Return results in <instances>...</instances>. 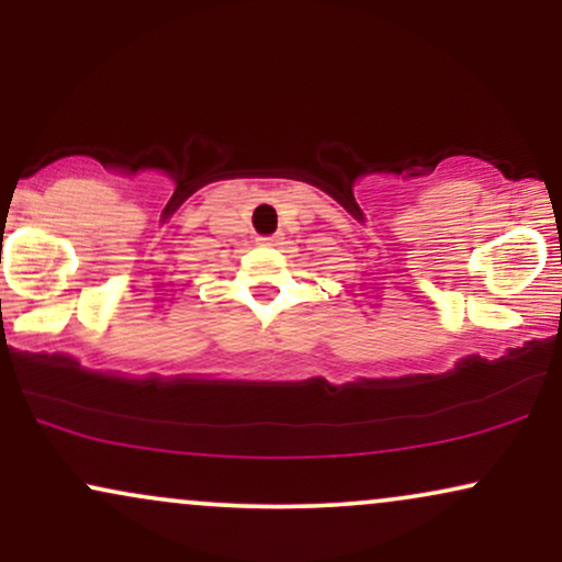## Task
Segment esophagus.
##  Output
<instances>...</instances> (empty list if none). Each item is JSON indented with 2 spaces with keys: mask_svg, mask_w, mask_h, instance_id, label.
<instances>
[{
  "mask_svg": "<svg viewBox=\"0 0 562 562\" xmlns=\"http://www.w3.org/2000/svg\"><path fill=\"white\" fill-rule=\"evenodd\" d=\"M259 243H263V245H277V243H280V235H269V237H259Z\"/></svg>",
  "mask_w": 562,
  "mask_h": 562,
  "instance_id": "34e87169",
  "label": "esophagus"
}]
</instances>
